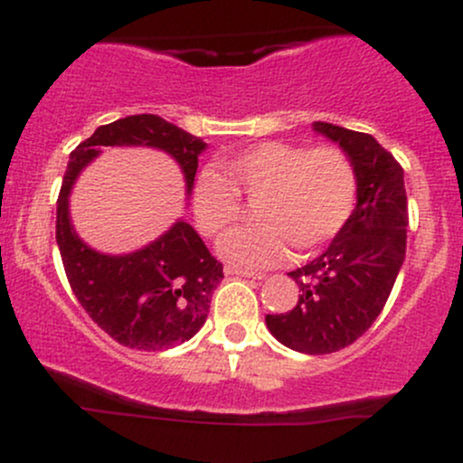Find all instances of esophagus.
<instances>
[{"instance_id":"34e87169","label":"esophagus","mask_w":463,"mask_h":463,"mask_svg":"<svg viewBox=\"0 0 463 463\" xmlns=\"http://www.w3.org/2000/svg\"><path fill=\"white\" fill-rule=\"evenodd\" d=\"M224 272L228 276H243V279H252V280H261L263 274L259 272H248V269H241V268H232V265H226Z\"/></svg>"}]
</instances>
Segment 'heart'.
Here are the masks:
<instances>
[{
	"label": "heart",
	"mask_w": 463,
	"mask_h": 463,
	"mask_svg": "<svg viewBox=\"0 0 463 463\" xmlns=\"http://www.w3.org/2000/svg\"><path fill=\"white\" fill-rule=\"evenodd\" d=\"M217 169L195 178L191 209L200 231L217 239L241 220V198L257 204L259 224L220 243L222 257L243 268H272L289 250L294 257L316 252L346 226L357 204V169L337 146L263 141L222 156Z\"/></svg>",
	"instance_id": "b5f03b06"
}]
</instances>
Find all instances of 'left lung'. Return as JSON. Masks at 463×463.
Segmentation results:
<instances>
[{
  "label": "left lung",
  "instance_id": "left-lung-1",
  "mask_svg": "<svg viewBox=\"0 0 463 463\" xmlns=\"http://www.w3.org/2000/svg\"><path fill=\"white\" fill-rule=\"evenodd\" d=\"M339 143L359 178L357 206L317 259L289 272L300 287L291 311L265 316L287 348L328 354L350 346L383 311L407 248V194L401 163L365 132L316 121Z\"/></svg>",
  "mask_w": 463,
  "mask_h": 463
}]
</instances>
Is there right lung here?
<instances>
[{
  "label": "right lung",
  "instance_id": "obj_1",
  "mask_svg": "<svg viewBox=\"0 0 463 463\" xmlns=\"http://www.w3.org/2000/svg\"><path fill=\"white\" fill-rule=\"evenodd\" d=\"M109 146L167 152L183 169L191 194L206 143L158 115H130L99 126L69 154L56 202V243L69 285L89 317L121 346L174 348L200 331L224 268L187 222H176L150 246L124 257L95 252L76 235L69 220V191L78 174Z\"/></svg>",
  "mask_w": 463,
  "mask_h": 463
}]
</instances>
